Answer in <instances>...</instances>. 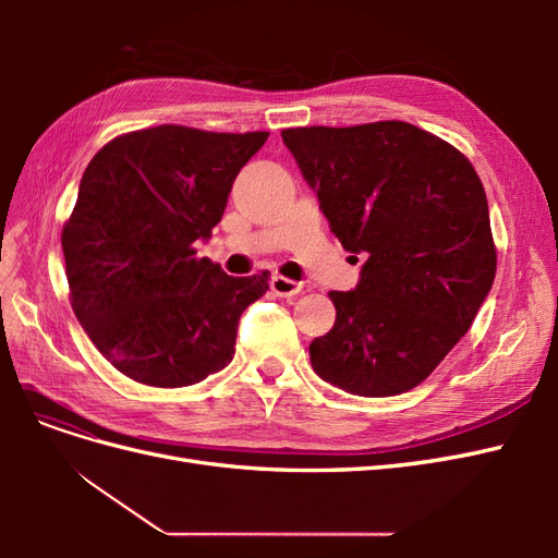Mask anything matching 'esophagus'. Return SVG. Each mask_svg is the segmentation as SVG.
Masks as SVG:
<instances>
[{
	"label": "esophagus",
	"instance_id": "obj_1",
	"mask_svg": "<svg viewBox=\"0 0 558 558\" xmlns=\"http://www.w3.org/2000/svg\"><path fill=\"white\" fill-rule=\"evenodd\" d=\"M269 289H272L277 295L281 298H293L302 291V283L300 281H293L289 277H281V275H275L272 279H269Z\"/></svg>",
	"mask_w": 558,
	"mask_h": 558
}]
</instances>
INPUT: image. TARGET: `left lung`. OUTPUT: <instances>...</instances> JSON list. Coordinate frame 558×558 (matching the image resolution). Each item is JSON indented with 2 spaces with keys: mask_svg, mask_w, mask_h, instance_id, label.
Returning a JSON list of instances; mask_svg holds the SVG:
<instances>
[{
  "mask_svg": "<svg viewBox=\"0 0 558 558\" xmlns=\"http://www.w3.org/2000/svg\"><path fill=\"white\" fill-rule=\"evenodd\" d=\"M281 137L335 238L365 253L356 291L328 293L337 316L310 344L314 373L353 396L410 391L468 332L496 277L475 167L404 121L289 128Z\"/></svg>",
  "mask_w": 558,
  "mask_h": 558,
  "instance_id": "1",
  "label": "left lung"
}]
</instances>
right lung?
I'll use <instances>...</instances> for the list:
<instances>
[{"mask_svg":"<svg viewBox=\"0 0 558 558\" xmlns=\"http://www.w3.org/2000/svg\"><path fill=\"white\" fill-rule=\"evenodd\" d=\"M267 137L156 125L93 156L62 253L78 324L118 373L181 388L232 361L240 316L269 272L230 277L193 244L221 221L234 177Z\"/></svg>","mask_w":558,"mask_h":558,"instance_id":"1","label":"right lung"}]
</instances>
